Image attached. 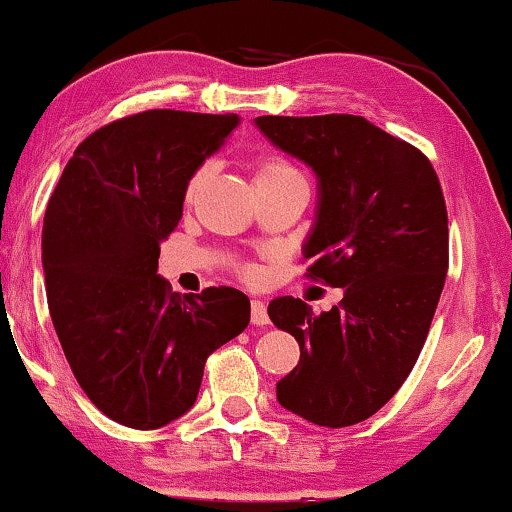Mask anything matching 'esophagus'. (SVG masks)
I'll use <instances>...</instances> for the list:
<instances>
[{"mask_svg":"<svg viewBox=\"0 0 512 512\" xmlns=\"http://www.w3.org/2000/svg\"><path fill=\"white\" fill-rule=\"evenodd\" d=\"M251 324H268V307H265L263 300H251Z\"/></svg>","mask_w":512,"mask_h":512,"instance_id":"1","label":"esophagus"}]
</instances>
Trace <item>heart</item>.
I'll return each instance as SVG.
<instances>
[{
    "instance_id": "obj_1",
    "label": "heart",
    "mask_w": 512,
    "mask_h": 512,
    "mask_svg": "<svg viewBox=\"0 0 512 512\" xmlns=\"http://www.w3.org/2000/svg\"><path fill=\"white\" fill-rule=\"evenodd\" d=\"M209 177H212V165L202 163L193 170L191 177H188L184 186V202L191 205L195 198L202 193V188L207 186ZM303 179V174L298 172V167L282 156H261L256 160V186L263 184H284V181H296ZM242 277L254 279L256 272L251 268H242Z\"/></svg>"
}]
</instances>
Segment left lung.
<instances>
[{"mask_svg": "<svg viewBox=\"0 0 512 512\" xmlns=\"http://www.w3.org/2000/svg\"><path fill=\"white\" fill-rule=\"evenodd\" d=\"M256 125L317 174L305 277L345 289L331 312L293 296L268 305L300 347L277 401L328 429L359 424L401 389L429 335L450 265L443 188L417 146L361 116H258Z\"/></svg>", "mask_w": 512, "mask_h": 512, "instance_id": "obj_1", "label": "left lung"}]
</instances>
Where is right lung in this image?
<instances>
[{"mask_svg": "<svg viewBox=\"0 0 512 512\" xmlns=\"http://www.w3.org/2000/svg\"><path fill=\"white\" fill-rule=\"evenodd\" d=\"M237 121L174 109L118 118L76 146L48 200L41 261L55 333L95 408L130 429L184 415L209 354L249 324L233 286L179 296L156 275L188 177Z\"/></svg>", "mask_w": 512, "mask_h": 512, "instance_id": "add662e5", "label": "right lung"}]
</instances>
